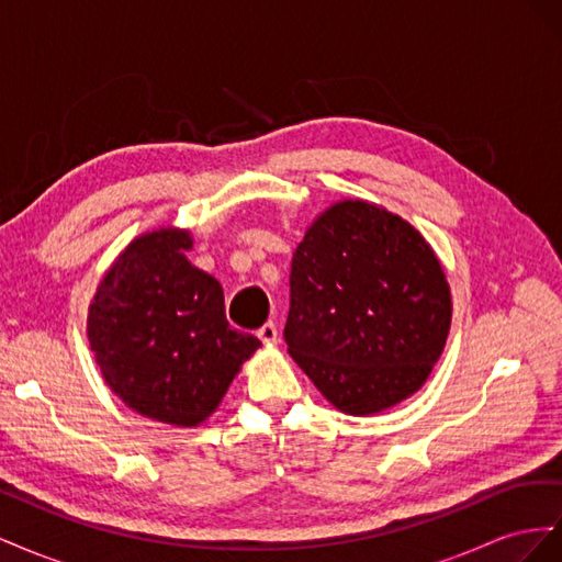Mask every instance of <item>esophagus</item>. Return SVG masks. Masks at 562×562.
<instances>
[{
	"mask_svg": "<svg viewBox=\"0 0 562 562\" xmlns=\"http://www.w3.org/2000/svg\"><path fill=\"white\" fill-rule=\"evenodd\" d=\"M258 337L262 339V345H267V347L277 345V342H279V328H277V323H274V321H267L265 326L258 330Z\"/></svg>",
	"mask_w": 562,
	"mask_h": 562,
	"instance_id": "1",
	"label": "esophagus"
}]
</instances>
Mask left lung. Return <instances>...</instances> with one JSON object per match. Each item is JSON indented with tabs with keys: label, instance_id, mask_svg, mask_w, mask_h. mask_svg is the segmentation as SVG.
Returning a JSON list of instances; mask_svg holds the SVG:
<instances>
[{
	"label": "left lung",
	"instance_id": "obj_1",
	"mask_svg": "<svg viewBox=\"0 0 562 562\" xmlns=\"http://www.w3.org/2000/svg\"><path fill=\"white\" fill-rule=\"evenodd\" d=\"M450 323L446 269L401 215L342 199L304 232L283 335L339 413L378 415L411 398L443 353Z\"/></svg>",
	"mask_w": 562,
	"mask_h": 562
}]
</instances>
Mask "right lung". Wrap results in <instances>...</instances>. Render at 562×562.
I'll list each match as a JSON object with an SVG mask.
<instances>
[{
    "label": "right lung",
    "instance_id": "add662e5",
    "mask_svg": "<svg viewBox=\"0 0 562 562\" xmlns=\"http://www.w3.org/2000/svg\"><path fill=\"white\" fill-rule=\"evenodd\" d=\"M192 232L164 225L116 255L89 304L87 335L105 384L133 413L199 427L260 349L234 330L223 285L187 260Z\"/></svg>",
    "mask_w": 562,
    "mask_h": 562
}]
</instances>
